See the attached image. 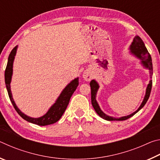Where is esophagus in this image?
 <instances>
[{
    "label": "esophagus",
    "instance_id": "obj_1",
    "mask_svg": "<svg viewBox=\"0 0 160 160\" xmlns=\"http://www.w3.org/2000/svg\"><path fill=\"white\" fill-rule=\"evenodd\" d=\"M82 78H84V80H85V81H90L92 80V75L90 72L85 71L82 75Z\"/></svg>",
    "mask_w": 160,
    "mask_h": 160
}]
</instances>
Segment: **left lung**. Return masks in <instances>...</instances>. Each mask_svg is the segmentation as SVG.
<instances>
[{"instance_id":"1","label":"left lung","mask_w":160,"mask_h":160,"mask_svg":"<svg viewBox=\"0 0 160 160\" xmlns=\"http://www.w3.org/2000/svg\"><path fill=\"white\" fill-rule=\"evenodd\" d=\"M130 49H131V52L133 54V55H135L137 58H138L139 59L141 60V63L143 66L150 70V78H152V70H153L152 63V58H151L150 54L148 52L147 48L145 47L144 43H143L142 40L141 39V38L139 37L138 36L135 37L133 39V42H132L131 47H130ZM90 85L91 87L92 104V107L94 109V110H95V112H97V114H98L100 117H102V118H104L105 120H107V121H124L135 115V113L145 106V104H146V102H147V101L148 100L149 97H150L152 85V80H150V83L148 84V88L146 89V94H145V98L143 99L142 104L138 108V109L135 111V112L132 113H131V114L126 116H123V117H121L119 118L111 117V116H107L102 112L96 101V94L97 92V90H98L99 89V85L94 80H92L91 81Z\"/></svg>"}]
</instances>
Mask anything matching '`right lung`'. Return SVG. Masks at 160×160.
I'll return each mask as SVG.
<instances>
[{"mask_svg":"<svg viewBox=\"0 0 160 160\" xmlns=\"http://www.w3.org/2000/svg\"><path fill=\"white\" fill-rule=\"evenodd\" d=\"M18 46H16L15 48L10 52L8 61L6 68L5 70V85H6V88L8 92V95L10 97V101H11L12 104L14 107L15 109L18 113L20 115L22 118L25 119L28 122H30L32 123L37 124L39 126H47L50 125V124H53L54 123L57 122V121L61 118L63 116V113L66 111V108L68 105V103L70 101V97H71L72 94H73L74 92L76 90L77 87L79 85V79L75 78V80L71 81L68 85L64 90L62 92L60 96L56 100L55 104H54L52 107L50 108V109L48 111V112L46 113L42 117L34 118L29 117V116H26L25 113L21 112V111L18 109L16 106L14 100L12 99L11 90H10V82H11V78L12 75V65H13V61H14L15 56L16 54V51H17Z\"/></svg>","mask_w":160,"mask_h":160,"instance_id":"1","label":"right lung"}]
</instances>
